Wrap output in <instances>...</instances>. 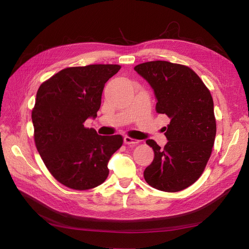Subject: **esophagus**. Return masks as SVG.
Masks as SVG:
<instances>
[{
  "label": "esophagus",
  "instance_id": "34e87169",
  "mask_svg": "<svg viewBox=\"0 0 249 249\" xmlns=\"http://www.w3.org/2000/svg\"><path fill=\"white\" fill-rule=\"evenodd\" d=\"M124 142H125V144H138L140 141L137 139H133L129 136H126V137H124Z\"/></svg>",
  "mask_w": 249,
  "mask_h": 249
}]
</instances>
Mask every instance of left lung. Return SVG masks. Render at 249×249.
I'll list each match as a JSON object with an SVG mask.
<instances>
[{
  "instance_id": "left-lung-1",
  "label": "left lung",
  "mask_w": 249,
  "mask_h": 249,
  "mask_svg": "<svg viewBox=\"0 0 249 249\" xmlns=\"http://www.w3.org/2000/svg\"><path fill=\"white\" fill-rule=\"evenodd\" d=\"M134 70L154 89L156 112L171 118L164 127L168 142L163 148L154 140V160L144 171L152 188L175 193L185 190L202 176L216 136L214 103L200 76L187 65L164 60L140 63Z\"/></svg>"
}]
</instances>
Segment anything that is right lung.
<instances>
[{
    "instance_id": "obj_1",
    "label": "right lung",
    "mask_w": 249,
    "mask_h": 249,
    "mask_svg": "<svg viewBox=\"0 0 249 249\" xmlns=\"http://www.w3.org/2000/svg\"><path fill=\"white\" fill-rule=\"evenodd\" d=\"M120 69L118 64L67 68L37 90L31 115L35 145L52 177L70 189L103 184L110 158L123 144L121 135L101 136L84 126L89 117H97L105 84Z\"/></svg>"
}]
</instances>
